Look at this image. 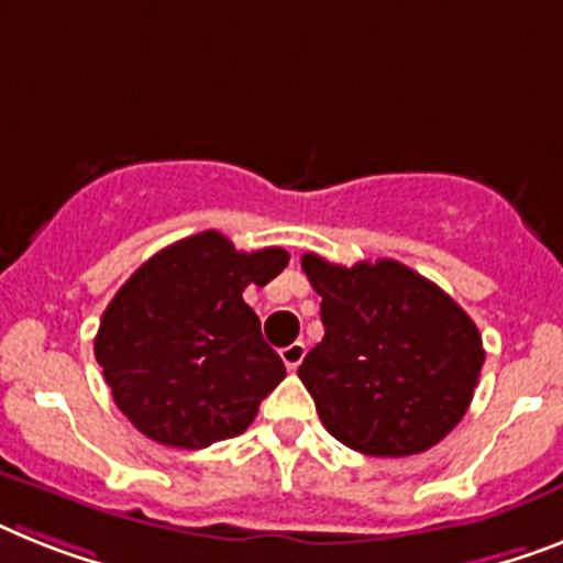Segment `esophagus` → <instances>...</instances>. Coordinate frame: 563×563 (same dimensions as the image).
Segmentation results:
<instances>
[{
	"mask_svg": "<svg viewBox=\"0 0 563 563\" xmlns=\"http://www.w3.org/2000/svg\"><path fill=\"white\" fill-rule=\"evenodd\" d=\"M278 354H282V362L287 365V371H296L301 365V360H305V354H308V347H305V342H290Z\"/></svg>",
	"mask_w": 563,
	"mask_h": 563,
	"instance_id": "34e87169",
	"label": "esophagus"
}]
</instances>
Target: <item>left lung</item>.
<instances>
[{"instance_id": "obj_1", "label": "left lung", "mask_w": 563, "mask_h": 563, "mask_svg": "<svg viewBox=\"0 0 563 563\" xmlns=\"http://www.w3.org/2000/svg\"><path fill=\"white\" fill-rule=\"evenodd\" d=\"M322 296V342L299 365L319 420L371 457L420 454L463 420L483 351L449 292L394 258L354 267L301 255Z\"/></svg>"}]
</instances>
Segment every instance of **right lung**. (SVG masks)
Here are the masks:
<instances>
[{
    "instance_id": "obj_1",
    "label": "right lung",
    "mask_w": 563,
    "mask_h": 563,
    "mask_svg": "<svg viewBox=\"0 0 563 563\" xmlns=\"http://www.w3.org/2000/svg\"><path fill=\"white\" fill-rule=\"evenodd\" d=\"M287 262L282 247L241 253L207 230L129 276L100 319L95 356L134 429L172 449L247 431L287 371L241 292L264 287Z\"/></svg>"
}]
</instances>
